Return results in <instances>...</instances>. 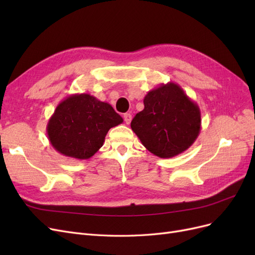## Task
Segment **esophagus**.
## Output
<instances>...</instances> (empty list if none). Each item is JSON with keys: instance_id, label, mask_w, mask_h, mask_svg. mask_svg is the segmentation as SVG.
Returning a JSON list of instances; mask_svg holds the SVG:
<instances>
[{"instance_id": "34e87169", "label": "esophagus", "mask_w": 255, "mask_h": 255, "mask_svg": "<svg viewBox=\"0 0 255 255\" xmlns=\"http://www.w3.org/2000/svg\"><path fill=\"white\" fill-rule=\"evenodd\" d=\"M123 118H125V121H126V123L127 125H129V122H130V120H132V115L130 114H125L123 115Z\"/></svg>"}]
</instances>
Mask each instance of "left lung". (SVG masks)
Masks as SVG:
<instances>
[{"instance_id":"8db88e82","label":"left lung","mask_w":255,"mask_h":255,"mask_svg":"<svg viewBox=\"0 0 255 255\" xmlns=\"http://www.w3.org/2000/svg\"><path fill=\"white\" fill-rule=\"evenodd\" d=\"M143 111L130 122L133 132L154 155L170 158L186 151L201 129V113L180 85L169 82L150 90Z\"/></svg>"}]
</instances>
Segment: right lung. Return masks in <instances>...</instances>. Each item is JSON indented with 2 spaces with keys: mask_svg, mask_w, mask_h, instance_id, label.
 <instances>
[{
  "mask_svg": "<svg viewBox=\"0 0 255 255\" xmlns=\"http://www.w3.org/2000/svg\"><path fill=\"white\" fill-rule=\"evenodd\" d=\"M123 122L111 104L88 94L61 101L47 126L52 146L65 156L88 159L99 151L110 128Z\"/></svg>",
  "mask_w": 255,
  "mask_h": 255,
  "instance_id": "obj_1",
  "label": "right lung"
}]
</instances>
